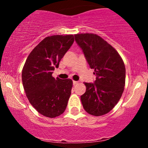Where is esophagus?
<instances>
[{"mask_svg":"<svg viewBox=\"0 0 148 148\" xmlns=\"http://www.w3.org/2000/svg\"><path fill=\"white\" fill-rule=\"evenodd\" d=\"M78 83H79V81H73V85H74V86H75V85L77 84Z\"/></svg>","mask_w":148,"mask_h":148,"instance_id":"34e87169","label":"esophagus"}]
</instances>
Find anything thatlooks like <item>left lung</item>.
<instances>
[{
    "label": "left lung",
    "instance_id": "obj_1",
    "mask_svg": "<svg viewBox=\"0 0 148 148\" xmlns=\"http://www.w3.org/2000/svg\"><path fill=\"white\" fill-rule=\"evenodd\" d=\"M90 67L97 77L95 83H85L86 91L81 96L85 111L95 116L106 114L114 108L125 85V66L118 52L96 34L74 35Z\"/></svg>",
    "mask_w": 148,
    "mask_h": 148
}]
</instances>
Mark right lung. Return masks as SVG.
<instances>
[{
  "mask_svg": "<svg viewBox=\"0 0 148 148\" xmlns=\"http://www.w3.org/2000/svg\"><path fill=\"white\" fill-rule=\"evenodd\" d=\"M74 41L73 35L47 37L33 49L22 69V83L28 101L44 116L56 118L65 111L72 79L52 76L53 71Z\"/></svg>",
  "mask_w": 148,
  "mask_h": 148,
  "instance_id": "obj_1",
  "label": "right lung"
}]
</instances>
